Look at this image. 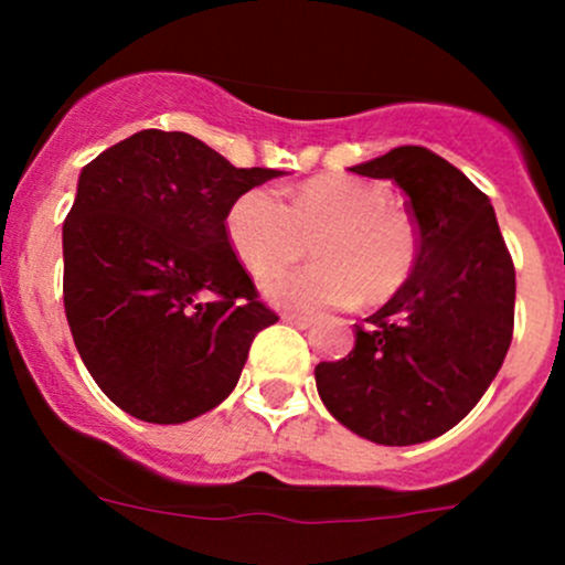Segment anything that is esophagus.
<instances>
[{"label":"esophagus","instance_id":"esophagus-1","mask_svg":"<svg viewBox=\"0 0 565 565\" xmlns=\"http://www.w3.org/2000/svg\"><path fill=\"white\" fill-rule=\"evenodd\" d=\"M284 322L298 324V328H311V324H315V317H309V315H292V311H287V315H284Z\"/></svg>","mask_w":565,"mask_h":565}]
</instances>
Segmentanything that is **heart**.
I'll return each instance as SVG.
<instances>
[{"label":"heart","mask_w":565,"mask_h":565,"mask_svg":"<svg viewBox=\"0 0 565 565\" xmlns=\"http://www.w3.org/2000/svg\"><path fill=\"white\" fill-rule=\"evenodd\" d=\"M385 191L358 177H315L287 193L250 188L226 213V237L250 276L289 265L306 248L317 262L276 273L262 284L267 298L287 309L344 306L361 295L385 303L413 276L418 226Z\"/></svg>","instance_id":"heart-1"}]
</instances>
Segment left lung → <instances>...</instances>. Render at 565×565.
Here are the masks:
<instances>
[{"label":"left lung","instance_id":"8db88e82","mask_svg":"<svg viewBox=\"0 0 565 565\" xmlns=\"http://www.w3.org/2000/svg\"><path fill=\"white\" fill-rule=\"evenodd\" d=\"M352 172L393 180L418 226V262L341 361L317 363L339 424L380 446L454 429L503 366L514 335V262L489 196L426 147H396Z\"/></svg>","mask_w":565,"mask_h":565}]
</instances>
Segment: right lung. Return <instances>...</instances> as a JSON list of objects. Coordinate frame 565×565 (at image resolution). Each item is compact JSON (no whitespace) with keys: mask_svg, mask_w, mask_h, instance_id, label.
Wrapping results in <instances>:
<instances>
[{"mask_svg":"<svg viewBox=\"0 0 565 565\" xmlns=\"http://www.w3.org/2000/svg\"><path fill=\"white\" fill-rule=\"evenodd\" d=\"M278 174L156 128L82 169L62 226V295L78 355L119 409L182 424L235 388L278 315L232 250L226 213Z\"/></svg>","mask_w":565,"mask_h":565,"instance_id":"right-lung-1","label":"right lung"}]
</instances>
